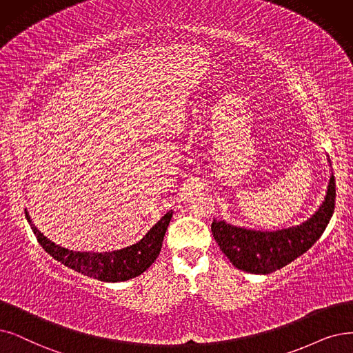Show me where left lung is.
Segmentation results:
<instances>
[{"label":"left lung","mask_w":353,"mask_h":353,"mask_svg":"<svg viewBox=\"0 0 353 353\" xmlns=\"http://www.w3.org/2000/svg\"><path fill=\"white\" fill-rule=\"evenodd\" d=\"M334 196L336 185L332 174L321 205L312 217L299 225L262 232L214 219L211 232L221 252L237 270L266 275L297 259L319 241L334 211Z\"/></svg>","instance_id":"1"}]
</instances>
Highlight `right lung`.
Listing matches in <instances>:
<instances>
[{"label": "right lung", "mask_w": 353, "mask_h": 353, "mask_svg": "<svg viewBox=\"0 0 353 353\" xmlns=\"http://www.w3.org/2000/svg\"><path fill=\"white\" fill-rule=\"evenodd\" d=\"M172 210L168 211L143 236L142 241L120 250L103 253L75 252L65 249L49 241L43 233H40L36 225L32 223L29 214H27V220H29L30 228L37 237V242L52 258L70 268V270L95 278L98 281H104V283H120V281H128L143 274L157 261L162 248L163 236L166 233L169 221L172 219Z\"/></svg>", "instance_id": "1"}]
</instances>
